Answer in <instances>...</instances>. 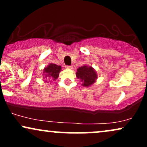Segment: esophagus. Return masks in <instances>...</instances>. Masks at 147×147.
<instances>
[{
  "label": "esophagus",
  "instance_id": "obj_1",
  "mask_svg": "<svg viewBox=\"0 0 147 147\" xmlns=\"http://www.w3.org/2000/svg\"><path fill=\"white\" fill-rule=\"evenodd\" d=\"M65 67L66 69H72V65H65Z\"/></svg>",
  "mask_w": 147,
  "mask_h": 147
}]
</instances>
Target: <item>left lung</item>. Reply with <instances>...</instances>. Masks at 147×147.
Segmentation results:
<instances>
[{
    "mask_svg": "<svg viewBox=\"0 0 147 147\" xmlns=\"http://www.w3.org/2000/svg\"><path fill=\"white\" fill-rule=\"evenodd\" d=\"M77 79L82 82V86L84 87H90L93 85L98 78L96 70L92 65H84L79 67L75 73Z\"/></svg>",
    "mask_w": 147,
    "mask_h": 147,
    "instance_id": "8db88e82",
    "label": "left lung"
}]
</instances>
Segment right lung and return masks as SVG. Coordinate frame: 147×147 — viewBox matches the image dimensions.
Returning a JSON list of instances; mask_svg holds the SVG:
<instances>
[{
	"label": "right lung",
	"instance_id": "1",
	"mask_svg": "<svg viewBox=\"0 0 147 147\" xmlns=\"http://www.w3.org/2000/svg\"><path fill=\"white\" fill-rule=\"evenodd\" d=\"M61 71V65H58L55 63H49L47 66L43 68V73H41V75H43L45 82L49 83V81L50 82L56 80L59 76Z\"/></svg>",
	"mask_w": 147,
	"mask_h": 147
}]
</instances>
